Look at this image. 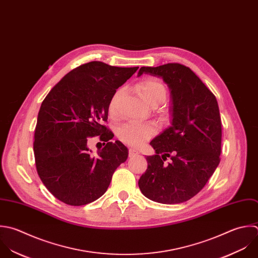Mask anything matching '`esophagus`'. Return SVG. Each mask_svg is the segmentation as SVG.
Returning <instances> with one entry per match:
<instances>
[{
    "label": "esophagus",
    "mask_w": 258,
    "mask_h": 258,
    "mask_svg": "<svg viewBox=\"0 0 258 258\" xmlns=\"http://www.w3.org/2000/svg\"><path fill=\"white\" fill-rule=\"evenodd\" d=\"M139 155V152L136 151L135 149H130L128 150V156L130 157H135V156H138Z\"/></svg>",
    "instance_id": "esophagus-1"
}]
</instances>
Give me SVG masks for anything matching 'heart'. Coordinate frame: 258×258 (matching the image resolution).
<instances>
[{
  "label": "heart",
  "mask_w": 258,
  "mask_h": 258,
  "mask_svg": "<svg viewBox=\"0 0 258 258\" xmlns=\"http://www.w3.org/2000/svg\"><path fill=\"white\" fill-rule=\"evenodd\" d=\"M138 91L140 95L151 105L156 106L162 103L167 97V87L158 78L147 77L138 84ZM122 94V90L118 89L110 98L108 104V112L111 117H116L117 102ZM158 132V126L153 122H126L117 130L118 139L132 147L139 148L147 141L153 138Z\"/></svg>",
  "instance_id": "1"
}]
</instances>
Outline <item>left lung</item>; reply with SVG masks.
<instances>
[{
  "label": "left lung",
  "instance_id": "1",
  "mask_svg": "<svg viewBox=\"0 0 258 258\" xmlns=\"http://www.w3.org/2000/svg\"><path fill=\"white\" fill-rule=\"evenodd\" d=\"M162 77L172 94V126L151 142L156 155L139 180L142 193L158 203L178 204L197 195L220 163L222 123L215 95L187 66L142 67ZM170 162L166 164L168 159Z\"/></svg>",
  "mask_w": 258,
  "mask_h": 258
}]
</instances>
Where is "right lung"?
Returning <instances> with one entry per match:
<instances>
[{
  "label": "right lung",
  "mask_w": 258,
  "mask_h": 258,
  "mask_svg": "<svg viewBox=\"0 0 258 258\" xmlns=\"http://www.w3.org/2000/svg\"><path fill=\"white\" fill-rule=\"evenodd\" d=\"M139 67H115L100 61L68 72L44 98L34 134L37 173L48 191L71 206L91 203L107 190L127 149L114 143L107 121L110 98ZM107 143L92 156L89 138Z\"/></svg>",
  "instance_id": "add662e5"
}]
</instances>
